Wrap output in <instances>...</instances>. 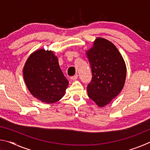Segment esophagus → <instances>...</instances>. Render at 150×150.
<instances>
[{
	"instance_id": "1",
	"label": "esophagus",
	"mask_w": 150,
	"mask_h": 150,
	"mask_svg": "<svg viewBox=\"0 0 150 150\" xmlns=\"http://www.w3.org/2000/svg\"><path fill=\"white\" fill-rule=\"evenodd\" d=\"M77 78H78V75H77L73 76V77H71L70 79H71L72 81H75L76 79H77Z\"/></svg>"
}]
</instances>
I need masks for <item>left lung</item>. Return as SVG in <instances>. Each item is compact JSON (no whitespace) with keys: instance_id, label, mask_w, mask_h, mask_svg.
Instances as JSON below:
<instances>
[{"instance_id":"obj_1","label":"left lung","mask_w":150,"mask_h":150,"mask_svg":"<svg viewBox=\"0 0 150 150\" xmlns=\"http://www.w3.org/2000/svg\"><path fill=\"white\" fill-rule=\"evenodd\" d=\"M92 71L88 96L100 107L110 103L122 89L126 66L118 50L111 42L97 38L86 52Z\"/></svg>"}]
</instances>
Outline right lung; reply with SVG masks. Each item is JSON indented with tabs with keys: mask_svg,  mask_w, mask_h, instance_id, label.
Segmentation results:
<instances>
[{
	"mask_svg": "<svg viewBox=\"0 0 150 150\" xmlns=\"http://www.w3.org/2000/svg\"><path fill=\"white\" fill-rule=\"evenodd\" d=\"M23 76L32 96L47 104L60 100L69 84L60 69L57 57L48 50H38L30 55L24 66Z\"/></svg>",
	"mask_w": 150,
	"mask_h": 150,
	"instance_id": "obj_1",
	"label": "right lung"
}]
</instances>
